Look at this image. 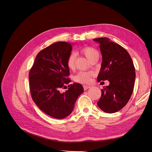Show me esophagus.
Returning <instances> with one entry per match:
<instances>
[{
    "mask_svg": "<svg viewBox=\"0 0 152 152\" xmlns=\"http://www.w3.org/2000/svg\"><path fill=\"white\" fill-rule=\"evenodd\" d=\"M83 87H84V90H87V89H88L89 88H90L91 86H83Z\"/></svg>",
    "mask_w": 152,
    "mask_h": 152,
    "instance_id": "1",
    "label": "esophagus"
}]
</instances>
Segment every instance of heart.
<instances>
[{"label": "heart", "instance_id": "1", "mask_svg": "<svg viewBox=\"0 0 152 152\" xmlns=\"http://www.w3.org/2000/svg\"><path fill=\"white\" fill-rule=\"evenodd\" d=\"M81 54L86 57V58L90 61L96 58L99 56V53L97 50L95 48L90 46H85L80 49ZM76 54L73 52L70 53L68 54L66 58V63L68 68L70 70H73L75 66V60H76ZM93 75V73L91 72L81 71L79 72L75 76L74 79L77 82L82 84L89 83L91 80V76Z\"/></svg>", "mask_w": 152, "mask_h": 152}]
</instances>
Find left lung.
I'll use <instances>...</instances> for the list:
<instances>
[{"instance_id": "obj_1", "label": "left lung", "mask_w": 152, "mask_h": 152, "mask_svg": "<svg viewBox=\"0 0 152 152\" xmlns=\"http://www.w3.org/2000/svg\"><path fill=\"white\" fill-rule=\"evenodd\" d=\"M99 44L102 63L98 82L108 80L110 84L102 89L97 104L103 112L112 113L124 108L134 89L135 68L129 54L119 44L107 37L94 39Z\"/></svg>"}]
</instances>
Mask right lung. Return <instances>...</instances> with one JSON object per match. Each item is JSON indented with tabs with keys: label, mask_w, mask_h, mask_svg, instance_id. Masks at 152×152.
<instances>
[{
	"label": "right lung",
	"mask_w": 152,
	"mask_h": 152,
	"mask_svg": "<svg viewBox=\"0 0 152 152\" xmlns=\"http://www.w3.org/2000/svg\"><path fill=\"white\" fill-rule=\"evenodd\" d=\"M72 46L66 42H58L38 53L29 72V86L32 99L45 113L55 118L66 117L73 111L78 97L83 93L78 83L69 85L61 94L59 89L71 82L66 58Z\"/></svg>",
	"instance_id": "obj_1"
}]
</instances>
